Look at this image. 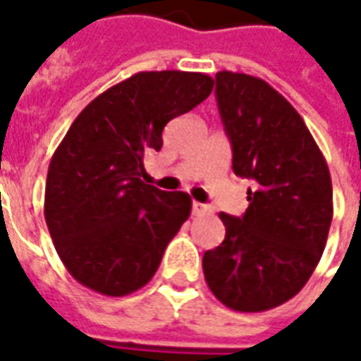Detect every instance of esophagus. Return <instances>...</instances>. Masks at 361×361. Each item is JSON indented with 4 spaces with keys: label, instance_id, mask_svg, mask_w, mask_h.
<instances>
[{
    "label": "esophagus",
    "instance_id": "obj_1",
    "mask_svg": "<svg viewBox=\"0 0 361 361\" xmlns=\"http://www.w3.org/2000/svg\"><path fill=\"white\" fill-rule=\"evenodd\" d=\"M207 211H209V209H207V204L197 203V201H193V204H191V212H193L195 216H199V214H204Z\"/></svg>",
    "mask_w": 361,
    "mask_h": 361
}]
</instances>
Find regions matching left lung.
I'll use <instances>...</instances> for the list:
<instances>
[{
	"mask_svg": "<svg viewBox=\"0 0 361 361\" xmlns=\"http://www.w3.org/2000/svg\"><path fill=\"white\" fill-rule=\"evenodd\" d=\"M232 170L251 180L243 216L220 212L226 238L203 255L204 280L226 307L257 313L294 298L325 250L333 183L317 142L284 96L245 73H216Z\"/></svg>",
	"mask_w": 361,
	"mask_h": 361,
	"instance_id": "8db88e82",
	"label": "left lung"
}]
</instances>
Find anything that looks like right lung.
Instances as JSON below:
<instances>
[{
  "mask_svg": "<svg viewBox=\"0 0 361 361\" xmlns=\"http://www.w3.org/2000/svg\"><path fill=\"white\" fill-rule=\"evenodd\" d=\"M212 77L142 71L96 96L51 157L44 216L59 259L82 286L127 295L157 272L191 214V197L145 183L147 154L170 119L212 92Z\"/></svg>",
  "mask_w": 361,
  "mask_h": 361,
  "instance_id": "obj_1",
  "label": "right lung"
}]
</instances>
